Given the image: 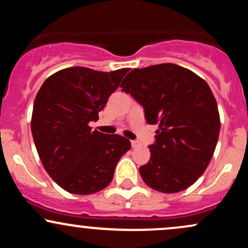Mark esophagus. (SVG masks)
Returning a JSON list of instances; mask_svg holds the SVG:
<instances>
[{
  "instance_id": "1",
  "label": "esophagus",
  "mask_w": 248,
  "mask_h": 248,
  "mask_svg": "<svg viewBox=\"0 0 248 248\" xmlns=\"http://www.w3.org/2000/svg\"><path fill=\"white\" fill-rule=\"evenodd\" d=\"M139 146H140V142L136 141V140L132 141V147H133V148H138Z\"/></svg>"
}]
</instances>
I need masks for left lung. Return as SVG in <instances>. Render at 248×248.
I'll return each instance as SVG.
<instances>
[{
    "label": "left lung",
    "mask_w": 248,
    "mask_h": 248,
    "mask_svg": "<svg viewBox=\"0 0 248 248\" xmlns=\"http://www.w3.org/2000/svg\"><path fill=\"white\" fill-rule=\"evenodd\" d=\"M144 109L148 124H158L150 160L140 175L154 190H186L203 175L217 146L220 118L205 80L179 65L134 69L122 81Z\"/></svg>",
    "instance_id": "left-lung-1"
}]
</instances>
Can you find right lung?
<instances>
[{"label": "right lung", "instance_id": "add662e5", "mask_svg": "<svg viewBox=\"0 0 248 248\" xmlns=\"http://www.w3.org/2000/svg\"><path fill=\"white\" fill-rule=\"evenodd\" d=\"M128 69L101 72L75 66L50 76L33 102L31 132L50 177L75 195H90L112 182L115 167L130 149L118 134L92 130L108 98Z\"/></svg>", "mask_w": 248, "mask_h": 248}]
</instances>
